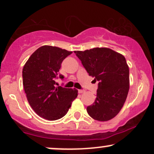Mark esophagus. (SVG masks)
Instances as JSON below:
<instances>
[{
	"label": "esophagus",
	"mask_w": 154,
	"mask_h": 154,
	"mask_svg": "<svg viewBox=\"0 0 154 154\" xmlns=\"http://www.w3.org/2000/svg\"><path fill=\"white\" fill-rule=\"evenodd\" d=\"M84 90H83V89H79L78 90V92L79 93H80V94H82V93H83V92H84Z\"/></svg>",
	"instance_id": "34e87169"
}]
</instances>
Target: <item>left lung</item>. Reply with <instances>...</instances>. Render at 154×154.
<instances>
[{"label":"left lung","instance_id":"obj_1","mask_svg":"<svg viewBox=\"0 0 154 154\" xmlns=\"http://www.w3.org/2000/svg\"><path fill=\"white\" fill-rule=\"evenodd\" d=\"M89 76L98 81L96 99L87 106L93 119L106 122L124 106L130 88L129 67L122 54L107 48L74 51Z\"/></svg>","mask_w":154,"mask_h":154}]
</instances>
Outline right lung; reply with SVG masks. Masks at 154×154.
Instances as JSON below:
<instances>
[{
    "instance_id": "obj_1",
    "label": "right lung",
    "mask_w": 154,
    "mask_h": 154,
    "mask_svg": "<svg viewBox=\"0 0 154 154\" xmlns=\"http://www.w3.org/2000/svg\"><path fill=\"white\" fill-rule=\"evenodd\" d=\"M72 51L42 46L29 57L22 71L23 85L27 100L38 116L49 121L63 118L77 97L75 88L57 86L61 64ZM61 79L64 78L60 74Z\"/></svg>"
}]
</instances>
